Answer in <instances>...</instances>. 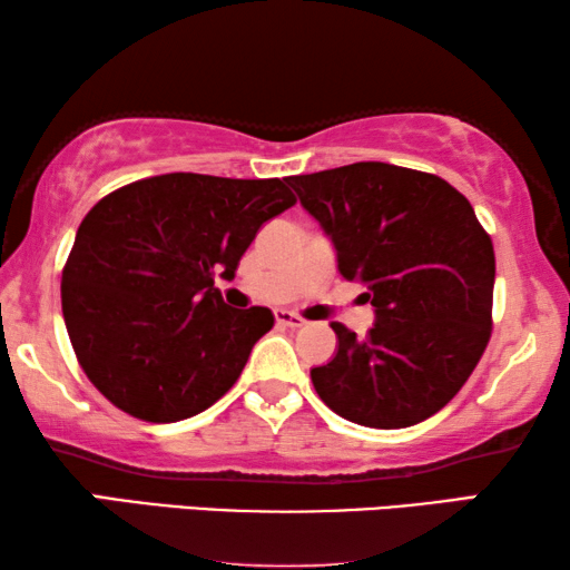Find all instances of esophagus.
I'll return each instance as SVG.
<instances>
[{
	"mask_svg": "<svg viewBox=\"0 0 570 570\" xmlns=\"http://www.w3.org/2000/svg\"><path fill=\"white\" fill-rule=\"evenodd\" d=\"M274 314H276V324H282V327H292V330H296V327H304V324H306V320H304V317H299V314H296V312L276 309Z\"/></svg>",
	"mask_w": 570,
	"mask_h": 570,
	"instance_id": "esophagus-1",
	"label": "esophagus"
}]
</instances>
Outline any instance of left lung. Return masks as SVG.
Segmentation results:
<instances>
[{
  "label": "left lung",
  "instance_id": "1",
  "mask_svg": "<svg viewBox=\"0 0 570 570\" xmlns=\"http://www.w3.org/2000/svg\"><path fill=\"white\" fill-rule=\"evenodd\" d=\"M365 284L377 320L365 340L332 322L337 355L312 367L330 409L370 429H405L462 391L492 334L494 248L446 179L385 161L286 179Z\"/></svg>",
  "mask_w": 570,
  "mask_h": 570
}]
</instances>
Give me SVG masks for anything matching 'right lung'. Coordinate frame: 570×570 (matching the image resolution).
<instances>
[{"label": "right lung", "instance_id": "add662e5", "mask_svg": "<svg viewBox=\"0 0 570 570\" xmlns=\"http://www.w3.org/2000/svg\"><path fill=\"white\" fill-rule=\"evenodd\" d=\"M294 203L278 177L171 171L90 207L60 282L88 381L116 409L151 423L189 419L223 399L274 314L230 309L215 274L233 278L261 225Z\"/></svg>", "mask_w": 570, "mask_h": 570}]
</instances>
